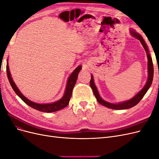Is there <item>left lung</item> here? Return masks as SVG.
I'll return each mask as SVG.
<instances>
[{"mask_svg": "<svg viewBox=\"0 0 159 159\" xmlns=\"http://www.w3.org/2000/svg\"><path fill=\"white\" fill-rule=\"evenodd\" d=\"M130 34H131V36H133L134 38H137V40L141 42V44L143 45V48H145L146 53H147V59H148V79L146 82V84L144 86L143 88L139 91L138 93H137L134 97L131 99H130L127 101H125V102H120L117 103H112L110 102H107L106 101L103 100L98 92V88H96V86L94 83V80H93V75L91 74V78L90 80V86L91 89L93 90V92L94 95L95 96L96 99H97L98 102L100 104H102L103 106L110 108V109H117V110H121V109H127L131 108L135 105L140 102V101L142 99V98L144 97V95H145L147 93V91L148 89L150 88L152 82V80H153V74H154V69H153V64H152V57L151 56L149 53V50L148 48V46H147L146 43L143 38L141 34H139V33H137L135 30L133 29H130Z\"/></svg>", "mask_w": 159, "mask_h": 159, "instance_id": "8db88e82", "label": "left lung"}]
</instances>
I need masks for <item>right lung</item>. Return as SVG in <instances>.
I'll list each match as a JSON object with an SVG mask.
<instances>
[{"label":"right lung","mask_w":159,"mask_h":159,"mask_svg":"<svg viewBox=\"0 0 159 159\" xmlns=\"http://www.w3.org/2000/svg\"><path fill=\"white\" fill-rule=\"evenodd\" d=\"M81 70V66H79L74 70V71L70 74L69 76L68 81H67V85L66 87V90L64 94L60 99L58 101H56L55 102L50 103H37L35 102H33L32 101L29 100L28 98H26L25 95H24L20 90L17 88L16 85L14 83L13 81L12 76L11 74L10 70H9L8 66V62L7 60V74L8 79L9 80L13 90L14 91L17 95L24 102L26 103L28 105H29L30 107H32L33 109H36L38 111H40L42 112L45 113H52L55 112L57 111H59L60 109H62L63 108L66 107L67 105L69 104L70 100L71 98V96L72 94V90L74 87V85L76 83L77 79H78V76L79 72Z\"/></svg>","instance_id":"1"}]
</instances>
